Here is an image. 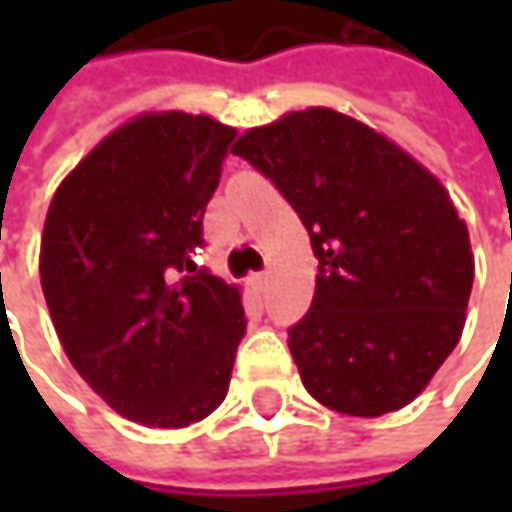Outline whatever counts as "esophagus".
Returning <instances> with one entry per match:
<instances>
[{
  "instance_id": "1",
  "label": "esophagus",
  "mask_w": 512,
  "mask_h": 512,
  "mask_svg": "<svg viewBox=\"0 0 512 512\" xmlns=\"http://www.w3.org/2000/svg\"><path fill=\"white\" fill-rule=\"evenodd\" d=\"M250 285L256 287V290H265L267 273H253V276H250Z\"/></svg>"
}]
</instances>
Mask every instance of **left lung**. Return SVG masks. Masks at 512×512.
Masks as SVG:
<instances>
[{
	"label": "left lung",
	"mask_w": 512,
	"mask_h": 512,
	"mask_svg": "<svg viewBox=\"0 0 512 512\" xmlns=\"http://www.w3.org/2000/svg\"><path fill=\"white\" fill-rule=\"evenodd\" d=\"M233 153L299 213L319 259L290 353L319 404L376 419L410 404L459 344L470 233L444 185L393 139L333 108L250 128Z\"/></svg>",
	"instance_id": "left-lung-1"
}]
</instances>
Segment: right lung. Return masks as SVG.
<instances>
[{"mask_svg":"<svg viewBox=\"0 0 512 512\" xmlns=\"http://www.w3.org/2000/svg\"><path fill=\"white\" fill-rule=\"evenodd\" d=\"M236 128L139 113L56 187L39 279L76 373L130 422L187 427L225 402L242 290L196 270L202 216Z\"/></svg>","mask_w":512,"mask_h":512,"instance_id":"obj_1","label":"right lung"}]
</instances>
